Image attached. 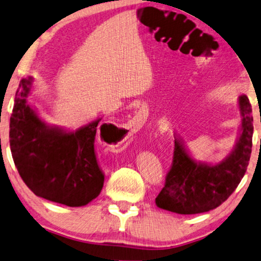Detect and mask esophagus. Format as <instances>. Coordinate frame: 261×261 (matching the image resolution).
Returning a JSON list of instances; mask_svg holds the SVG:
<instances>
[{"label":"esophagus","mask_w":261,"mask_h":261,"mask_svg":"<svg viewBox=\"0 0 261 261\" xmlns=\"http://www.w3.org/2000/svg\"><path fill=\"white\" fill-rule=\"evenodd\" d=\"M142 119H143V116L140 114L136 115L135 117L131 119V121H130V130L132 132H135V134H136V132H137L140 129V127H142V125H143Z\"/></svg>","instance_id":"esophagus-1"}]
</instances>
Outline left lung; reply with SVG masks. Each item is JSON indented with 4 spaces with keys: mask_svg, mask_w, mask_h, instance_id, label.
<instances>
[{
    "mask_svg": "<svg viewBox=\"0 0 261 261\" xmlns=\"http://www.w3.org/2000/svg\"><path fill=\"white\" fill-rule=\"evenodd\" d=\"M241 126L233 150L217 164L197 161L190 155L182 139L175 136L173 165L165 187L155 204L168 212L193 215L205 213L221 205L241 182L252 151L253 117L246 95L238 97Z\"/></svg>",
    "mask_w": 261,
    "mask_h": 261,
    "instance_id": "left-lung-1",
    "label": "left lung"
}]
</instances>
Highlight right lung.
Returning a JSON list of instances; mask_svg holds the SVG:
<instances>
[{
  "instance_id": "add662e5",
  "label": "right lung",
  "mask_w": 261,
  "mask_h": 261,
  "mask_svg": "<svg viewBox=\"0 0 261 261\" xmlns=\"http://www.w3.org/2000/svg\"><path fill=\"white\" fill-rule=\"evenodd\" d=\"M32 85L34 77L20 80L10 117L15 166L37 196L68 206L88 204L100 195L105 182L94 148L101 118L75 131L48 125L29 105Z\"/></svg>"
}]
</instances>
